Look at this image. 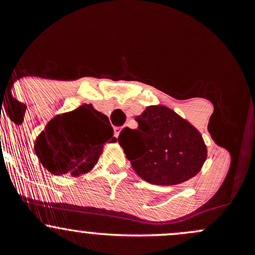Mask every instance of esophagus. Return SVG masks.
<instances>
[{
  "instance_id": "esophagus-1",
  "label": "esophagus",
  "mask_w": 255,
  "mask_h": 255,
  "mask_svg": "<svg viewBox=\"0 0 255 255\" xmlns=\"http://www.w3.org/2000/svg\"><path fill=\"white\" fill-rule=\"evenodd\" d=\"M122 128H124V127H116V128H115V135H116V136L120 135V133H121Z\"/></svg>"
}]
</instances>
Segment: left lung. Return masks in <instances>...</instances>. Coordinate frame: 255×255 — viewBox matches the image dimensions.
<instances>
[{
	"label": "left lung",
	"mask_w": 255,
	"mask_h": 255,
	"mask_svg": "<svg viewBox=\"0 0 255 255\" xmlns=\"http://www.w3.org/2000/svg\"><path fill=\"white\" fill-rule=\"evenodd\" d=\"M135 121L136 129L126 127L119 144L142 180L174 186L201 170L207 148L200 131L187 120L165 105H150Z\"/></svg>",
	"instance_id": "obj_1"
}]
</instances>
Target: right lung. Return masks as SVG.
Here are the masks:
<instances>
[{"label": "right lung", "instance_id": "obj_1", "mask_svg": "<svg viewBox=\"0 0 255 255\" xmlns=\"http://www.w3.org/2000/svg\"><path fill=\"white\" fill-rule=\"evenodd\" d=\"M109 139L116 141L108 116L83 104L48 122L34 141V153L51 174L79 177L95 168Z\"/></svg>", "mask_w": 255, "mask_h": 255}]
</instances>
